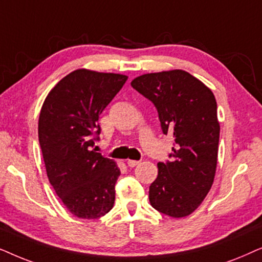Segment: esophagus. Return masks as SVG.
<instances>
[{
	"instance_id": "obj_1",
	"label": "esophagus",
	"mask_w": 262,
	"mask_h": 262,
	"mask_svg": "<svg viewBox=\"0 0 262 262\" xmlns=\"http://www.w3.org/2000/svg\"><path fill=\"white\" fill-rule=\"evenodd\" d=\"M127 164H128V166L134 167V166L139 165V164H140V162H139V160H132V159H129L128 162H127Z\"/></svg>"
}]
</instances>
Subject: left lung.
Returning a JSON list of instances; mask_svg holds the SVG:
<instances>
[{"instance_id":"left-lung-1","label":"left lung","mask_w":262,"mask_h":262,"mask_svg":"<svg viewBox=\"0 0 262 262\" xmlns=\"http://www.w3.org/2000/svg\"><path fill=\"white\" fill-rule=\"evenodd\" d=\"M130 85L153 103L163 133L175 139L170 160L158 163L149 202L170 217L189 215L210 191L217 167L221 127L214 95L180 69L144 74Z\"/></svg>"}]
</instances>
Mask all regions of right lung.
I'll list each match as a JSON object with an SVG mask.
<instances>
[{"label": "right lung", "mask_w": 262, "mask_h": 262, "mask_svg": "<svg viewBox=\"0 0 262 262\" xmlns=\"http://www.w3.org/2000/svg\"><path fill=\"white\" fill-rule=\"evenodd\" d=\"M127 79L78 69L50 91L41 107L38 138L49 181L79 218L103 217L114 206L121 171L93 146L99 140V115Z\"/></svg>", "instance_id": "obj_1"}]
</instances>
